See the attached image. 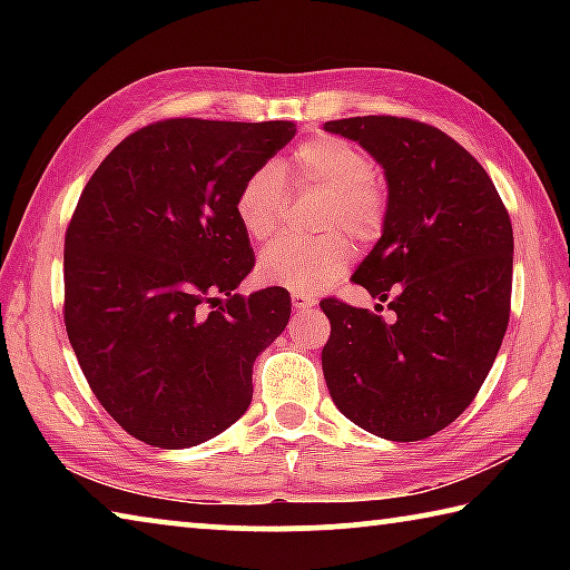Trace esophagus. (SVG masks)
I'll list each match as a JSON object with an SVG mask.
<instances>
[{
    "mask_svg": "<svg viewBox=\"0 0 570 570\" xmlns=\"http://www.w3.org/2000/svg\"><path fill=\"white\" fill-rule=\"evenodd\" d=\"M292 304H294V308H298V312H304V308H312L316 302H314L312 294L294 292V294H292Z\"/></svg>",
    "mask_w": 570,
    "mask_h": 570,
    "instance_id": "1",
    "label": "esophagus"
}]
</instances>
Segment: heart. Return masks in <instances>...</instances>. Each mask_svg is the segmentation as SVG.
Returning a JSON list of instances; mask_svg holds the SVG:
<instances>
[{
    "label": "heart",
    "mask_w": 570,
    "mask_h": 570,
    "mask_svg": "<svg viewBox=\"0 0 570 570\" xmlns=\"http://www.w3.org/2000/svg\"><path fill=\"white\" fill-rule=\"evenodd\" d=\"M284 176L296 188L326 193L320 228L330 234L316 240H276L258 258V276L264 284L314 294L352 264L354 246L344 229L362 244H372L384 234L390 198L382 180L372 173L366 153L334 135H320L296 146L286 160ZM286 183L274 166H262L240 186L236 214L254 240L274 238L282 228Z\"/></svg>",
    "instance_id": "1"
}]
</instances>
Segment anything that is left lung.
Returning <instances> with one entry per match:
<instances>
[{
  "mask_svg": "<svg viewBox=\"0 0 570 570\" xmlns=\"http://www.w3.org/2000/svg\"><path fill=\"white\" fill-rule=\"evenodd\" d=\"M324 130L360 142L387 176V226L352 282L392 312L322 298L326 387L372 435L424 440L468 410L503 344L513 226L485 168L432 125L364 115Z\"/></svg>",
  "mask_w": 570,
  "mask_h": 570,
  "instance_id": "1",
  "label": "left lung"
}]
</instances>
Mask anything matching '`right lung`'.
<instances>
[{
	"label": "right lung",
	"mask_w": 570,
	"mask_h": 570,
	"mask_svg": "<svg viewBox=\"0 0 570 570\" xmlns=\"http://www.w3.org/2000/svg\"><path fill=\"white\" fill-rule=\"evenodd\" d=\"M294 135L288 120L150 122L77 200L65 330L95 397L146 445L193 448L248 410L256 356L292 302L282 286L236 294L254 268L236 196Z\"/></svg>",
	"instance_id": "obj_1"
}]
</instances>
